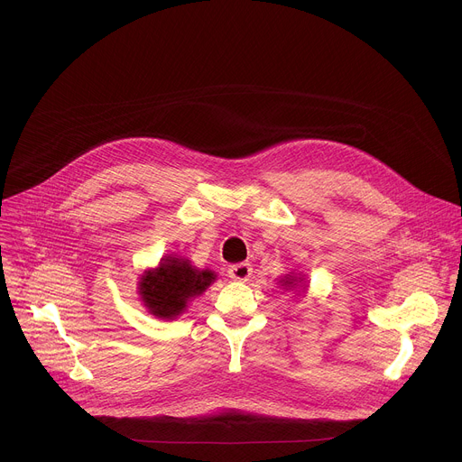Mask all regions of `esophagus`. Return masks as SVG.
<instances>
[{
	"label": "esophagus",
	"mask_w": 462,
	"mask_h": 462,
	"mask_svg": "<svg viewBox=\"0 0 462 462\" xmlns=\"http://www.w3.org/2000/svg\"><path fill=\"white\" fill-rule=\"evenodd\" d=\"M228 276L236 282H246L252 276V267L248 263H237V265H232L228 269Z\"/></svg>",
	"instance_id": "34e87169"
}]
</instances>
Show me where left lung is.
I'll use <instances>...</instances> for the list:
<instances>
[{"mask_svg":"<svg viewBox=\"0 0 462 462\" xmlns=\"http://www.w3.org/2000/svg\"><path fill=\"white\" fill-rule=\"evenodd\" d=\"M287 283H289V285H291V283H292V282H285V285H287Z\"/></svg>","mask_w":462,"mask_h":462,"instance_id":"obj_1","label":"left lung"}]
</instances>
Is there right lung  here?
Here are the masks:
<instances>
[{
  "mask_svg": "<svg viewBox=\"0 0 462 462\" xmlns=\"http://www.w3.org/2000/svg\"><path fill=\"white\" fill-rule=\"evenodd\" d=\"M214 280L212 271H195L188 261L166 257L157 271L143 276L141 294L152 314L173 318L186 309L189 298L205 292Z\"/></svg>",
  "mask_w": 462,
  "mask_h": 462,
  "instance_id": "add662e5",
  "label": "right lung"
}]
</instances>
